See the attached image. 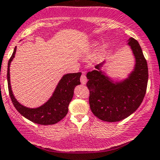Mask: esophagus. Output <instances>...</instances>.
I'll use <instances>...</instances> for the list:
<instances>
[{"instance_id":"1","label":"esophagus","mask_w":160,"mask_h":160,"mask_svg":"<svg viewBox=\"0 0 160 160\" xmlns=\"http://www.w3.org/2000/svg\"><path fill=\"white\" fill-rule=\"evenodd\" d=\"M80 81H81V83L82 85H86V82H87V78L84 74H82L81 78H80Z\"/></svg>"}]
</instances>
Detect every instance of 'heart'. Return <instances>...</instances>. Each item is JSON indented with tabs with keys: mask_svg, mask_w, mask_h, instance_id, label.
Returning a JSON list of instances; mask_svg holds the SVG:
<instances>
[{
	"mask_svg": "<svg viewBox=\"0 0 160 160\" xmlns=\"http://www.w3.org/2000/svg\"><path fill=\"white\" fill-rule=\"evenodd\" d=\"M100 42H91V43H89V45H87L84 48V50L82 51V56H84V57H89V56H92V55H93L94 53L96 52V51L100 48ZM104 52H105V47L104 46L103 48H102V52L99 53L98 57H97V59H98L99 60H102V59L104 58Z\"/></svg>",
	"mask_w": 160,
	"mask_h": 160,
	"instance_id": "heart-1",
	"label": "heart"
}]
</instances>
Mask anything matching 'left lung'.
<instances>
[{
	"instance_id": "8db88e82",
	"label": "left lung",
	"mask_w": 160,
	"mask_h": 160,
	"mask_svg": "<svg viewBox=\"0 0 160 160\" xmlns=\"http://www.w3.org/2000/svg\"><path fill=\"white\" fill-rule=\"evenodd\" d=\"M128 45L136 63L127 78L114 82L102 71L104 62L97 64L96 70L86 74L90 109L103 121L113 122L130 116L141 105L146 93L148 79L147 61L138 41L130 38Z\"/></svg>"
}]
</instances>
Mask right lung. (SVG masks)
<instances>
[{
    "instance_id": "obj_1",
    "label": "right lung",
    "mask_w": 160,
    "mask_h": 160,
    "mask_svg": "<svg viewBox=\"0 0 160 160\" xmlns=\"http://www.w3.org/2000/svg\"><path fill=\"white\" fill-rule=\"evenodd\" d=\"M16 52V47L14 48V52L11 58L9 59L7 72L9 95L14 107L22 116L37 124L52 125L60 122L68 114V105L72 100L74 87L78 85L81 84L80 77L82 73L78 72L64 74L59 82L52 96L45 104L36 108H29L19 104L17 100L15 98L11 88L9 68H10L11 62L15 57Z\"/></svg>"
}]
</instances>
